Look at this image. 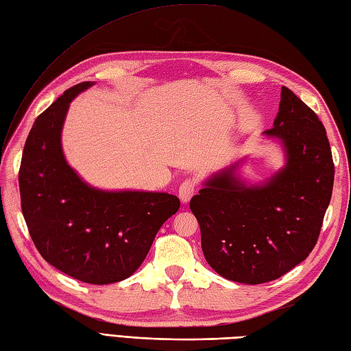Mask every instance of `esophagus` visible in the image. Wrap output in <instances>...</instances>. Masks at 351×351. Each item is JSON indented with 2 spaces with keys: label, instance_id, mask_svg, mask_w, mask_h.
<instances>
[{
  "label": "esophagus",
  "instance_id": "esophagus-1",
  "mask_svg": "<svg viewBox=\"0 0 351 351\" xmlns=\"http://www.w3.org/2000/svg\"><path fill=\"white\" fill-rule=\"evenodd\" d=\"M195 193V182L193 179H186L181 185H179V190H178V195L179 199H181L182 203L190 202V199L193 197Z\"/></svg>",
  "mask_w": 351,
  "mask_h": 351
}]
</instances>
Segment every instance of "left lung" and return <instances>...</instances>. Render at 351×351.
I'll list each match as a JSON object with an SVG mask.
<instances>
[{
	"label": "left lung",
	"mask_w": 351,
	"mask_h": 351,
	"mask_svg": "<svg viewBox=\"0 0 351 351\" xmlns=\"http://www.w3.org/2000/svg\"><path fill=\"white\" fill-rule=\"evenodd\" d=\"M282 166L260 182L242 175L247 156L202 182L191 213L206 262L226 280L262 284L291 271L313 251L333 189L332 152L319 117L289 88L274 127Z\"/></svg>",
	"instance_id": "obj_1"
}]
</instances>
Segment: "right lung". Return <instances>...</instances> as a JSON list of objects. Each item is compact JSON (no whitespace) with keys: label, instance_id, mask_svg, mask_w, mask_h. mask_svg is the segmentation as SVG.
<instances>
[{"label":"right lung","instance_id":"1","mask_svg":"<svg viewBox=\"0 0 351 351\" xmlns=\"http://www.w3.org/2000/svg\"><path fill=\"white\" fill-rule=\"evenodd\" d=\"M95 82L67 89L32 125L19 170L22 214L49 265L88 284L133 275L160 227L178 213L173 194L101 190L84 181L62 151L70 103Z\"/></svg>","mask_w":351,"mask_h":351}]
</instances>
